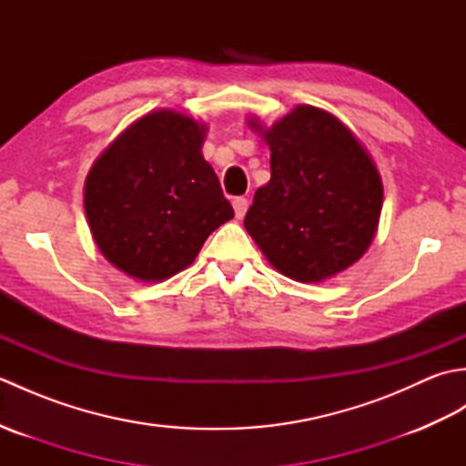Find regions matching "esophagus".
I'll return each mask as SVG.
<instances>
[{"mask_svg":"<svg viewBox=\"0 0 466 466\" xmlns=\"http://www.w3.org/2000/svg\"><path fill=\"white\" fill-rule=\"evenodd\" d=\"M234 212H236V218H242L246 214V210H248V200L246 198H234Z\"/></svg>","mask_w":466,"mask_h":466,"instance_id":"esophagus-1","label":"esophagus"}]
</instances>
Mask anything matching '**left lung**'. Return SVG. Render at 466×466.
I'll return each mask as SVG.
<instances>
[{"instance_id":"left-lung-1","label":"left lung","mask_w":466,"mask_h":466,"mask_svg":"<svg viewBox=\"0 0 466 466\" xmlns=\"http://www.w3.org/2000/svg\"><path fill=\"white\" fill-rule=\"evenodd\" d=\"M264 136L272 176L254 194L246 230L289 279H330L372 242L380 176L349 127L312 106L294 107Z\"/></svg>"}]
</instances>
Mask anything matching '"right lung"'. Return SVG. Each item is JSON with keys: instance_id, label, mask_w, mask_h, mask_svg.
<instances>
[{"instance_id": "1", "label": "right lung", "mask_w": 466, "mask_h": 466, "mask_svg": "<svg viewBox=\"0 0 466 466\" xmlns=\"http://www.w3.org/2000/svg\"><path fill=\"white\" fill-rule=\"evenodd\" d=\"M202 140L192 117L160 110L127 127L94 164L86 216L97 248L122 272L170 279L234 218Z\"/></svg>"}]
</instances>
